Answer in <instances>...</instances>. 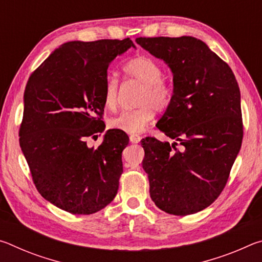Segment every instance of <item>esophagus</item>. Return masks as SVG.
Listing matches in <instances>:
<instances>
[{
  "instance_id": "esophagus-1",
  "label": "esophagus",
  "mask_w": 262,
  "mask_h": 262,
  "mask_svg": "<svg viewBox=\"0 0 262 262\" xmlns=\"http://www.w3.org/2000/svg\"><path fill=\"white\" fill-rule=\"evenodd\" d=\"M141 139H142V137L140 135H136V134L129 136V140H130L132 143H139V142L141 141Z\"/></svg>"
}]
</instances>
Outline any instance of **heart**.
<instances>
[{"mask_svg": "<svg viewBox=\"0 0 262 262\" xmlns=\"http://www.w3.org/2000/svg\"><path fill=\"white\" fill-rule=\"evenodd\" d=\"M123 73L128 77L143 84L139 95L136 108L123 111L108 121L113 129L125 132L127 134H137L152 121L155 110H165L172 99V88L162 78L161 64L148 56H137L123 66ZM104 104L114 111L119 104V81L108 76L105 81Z\"/></svg>", "mask_w": 262, "mask_h": 262, "instance_id": "1", "label": "heart"}]
</instances>
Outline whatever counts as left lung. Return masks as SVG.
Masks as SVG:
<instances>
[{
    "mask_svg": "<svg viewBox=\"0 0 262 262\" xmlns=\"http://www.w3.org/2000/svg\"><path fill=\"white\" fill-rule=\"evenodd\" d=\"M136 42L173 73V95L157 128L174 143L154 136L141 141L150 196L167 214H195L220 196L242 147L238 83L227 62L196 38Z\"/></svg>",
    "mask_w": 262,
    "mask_h": 262,
    "instance_id": "8db88e82",
    "label": "left lung"
}]
</instances>
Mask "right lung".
Returning a JSON list of instances; mask_svg holds the SVG:
<instances>
[{"label": "right lung", "mask_w": 262, "mask_h": 262, "mask_svg": "<svg viewBox=\"0 0 262 262\" xmlns=\"http://www.w3.org/2000/svg\"><path fill=\"white\" fill-rule=\"evenodd\" d=\"M129 47H135L129 38L69 41L26 83L18 133L21 151L41 196L70 214H95L118 193L129 137L110 129L96 149L88 140L105 129L107 68Z\"/></svg>", "instance_id": "right-lung-1"}]
</instances>
